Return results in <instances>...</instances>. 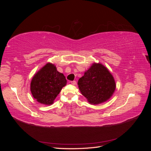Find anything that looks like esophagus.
Instances as JSON below:
<instances>
[{
	"mask_svg": "<svg viewBox=\"0 0 151 151\" xmlns=\"http://www.w3.org/2000/svg\"><path fill=\"white\" fill-rule=\"evenodd\" d=\"M70 83L73 85H75L76 84V81H70Z\"/></svg>",
	"mask_w": 151,
	"mask_h": 151,
	"instance_id": "obj_1",
	"label": "esophagus"
}]
</instances>
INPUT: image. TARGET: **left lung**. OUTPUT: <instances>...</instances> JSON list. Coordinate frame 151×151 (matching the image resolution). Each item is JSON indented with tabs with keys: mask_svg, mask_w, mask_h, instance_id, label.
<instances>
[{
	"mask_svg": "<svg viewBox=\"0 0 151 151\" xmlns=\"http://www.w3.org/2000/svg\"><path fill=\"white\" fill-rule=\"evenodd\" d=\"M81 92L89 103L98 104L110 98L116 84L111 73L101 63H94L78 81Z\"/></svg>",
	"mask_w": 151,
	"mask_h": 151,
	"instance_id": "8db88e82",
	"label": "left lung"
}]
</instances>
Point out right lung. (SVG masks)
I'll use <instances>...</instances> for the list:
<instances>
[{
    "label": "right lung",
    "instance_id": "add662e5",
    "mask_svg": "<svg viewBox=\"0 0 151 151\" xmlns=\"http://www.w3.org/2000/svg\"><path fill=\"white\" fill-rule=\"evenodd\" d=\"M67 84V80L56 67L48 63L32 79L31 92L36 101L44 104H52Z\"/></svg>",
    "mask_w": 151,
    "mask_h": 151
}]
</instances>
